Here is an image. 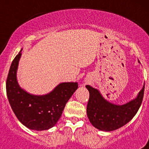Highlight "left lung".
I'll return each instance as SVG.
<instances>
[{"label":"left lung","mask_w":149,"mask_h":149,"mask_svg":"<svg viewBox=\"0 0 149 149\" xmlns=\"http://www.w3.org/2000/svg\"><path fill=\"white\" fill-rule=\"evenodd\" d=\"M86 87L89 93L86 108L89 122L98 130L112 131L128 123L136 115L143 101L145 84L136 98L122 105L106 100L99 90L93 86L86 85Z\"/></svg>","instance_id":"left-lung-1"}]
</instances>
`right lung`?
<instances>
[{"label": "right lung", "mask_w": 149, "mask_h": 149, "mask_svg": "<svg viewBox=\"0 0 149 149\" xmlns=\"http://www.w3.org/2000/svg\"><path fill=\"white\" fill-rule=\"evenodd\" d=\"M22 51L10 66L6 80V95L10 104L18 119L30 130H48L61 117L65 104L78 88L77 82L60 83L45 95H33L22 89L17 80L18 63Z\"/></svg>", "instance_id": "add662e5"}]
</instances>
